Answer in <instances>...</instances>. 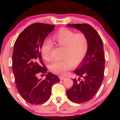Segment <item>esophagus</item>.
<instances>
[{
  "label": "esophagus",
  "instance_id": "obj_1",
  "mask_svg": "<svg viewBox=\"0 0 120 120\" xmlns=\"http://www.w3.org/2000/svg\"><path fill=\"white\" fill-rule=\"evenodd\" d=\"M65 78H66V77H64V76H59V79L61 80H64V79H65Z\"/></svg>",
  "mask_w": 120,
  "mask_h": 120
}]
</instances>
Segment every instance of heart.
Here are the masks:
<instances>
[{"label":"heart","mask_w":120,"mask_h":120,"mask_svg":"<svg viewBox=\"0 0 120 120\" xmlns=\"http://www.w3.org/2000/svg\"><path fill=\"white\" fill-rule=\"evenodd\" d=\"M56 45L64 48L61 60L56 61L50 65L52 72L65 75L73 66H77L84 59L89 47L87 36L82 32L75 33L67 28H61L52 36ZM53 44L49 40H45L42 44L41 52L43 58L46 61L51 60V52Z\"/></svg>","instance_id":"1"}]
</instances>
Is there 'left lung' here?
<instances>
[{"mask_svg": "<svg viewBox=\"0 0 120 120\" xmlns=\"http://www.w3.org/2000/svg\"><path fill=\"white\" fill-rule=\"evenodd\" d=\"M67 26L79 30L86 34L88 39L89 47L86 56L74 71L79 78L77 80L73 79L72 88L66 91L70 101L83 103L95 96L103 82L105 68L103 43L96 30L89 24H74ZM80 77L83 78L82 80Z\"/></svg>", "mask_w": 120, "mask_h": 120, "instance_id": "1", "label": "left lung"}]
</instances>
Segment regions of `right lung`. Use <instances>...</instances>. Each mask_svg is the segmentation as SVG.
<instances>
[{
    "instance_id": "obj_1",
    "label": "right lung",
    "mask_w": 120,
    "mask_h": 120,
    "mask_svg": "<svg viewBox=\"0 0 120 120\" xmlns=\"http://www.w3.org/2000/svg\"><path fill=\"white\" fill-rule=\"evenodd\" d=\"M54 27L44 23L32 24L19 34L14 44L12 68L16 87L24 100L30 104L45 103L50 97L53 85L60 81L57 76L50 72L46 74L44 80L37 77L38 73L47 72L40 50Z\"/></svg>"
}]
</instances>
